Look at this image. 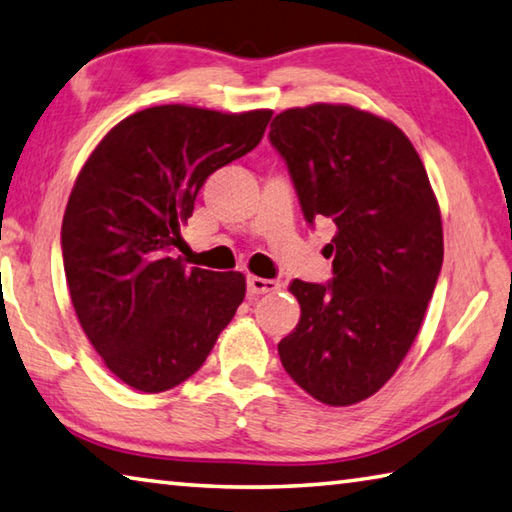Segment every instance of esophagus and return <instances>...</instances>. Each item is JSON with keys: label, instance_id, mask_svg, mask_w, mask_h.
<instances>
[{"label": "esophagus", "instance_id": "34e87169", "mask_svg": "<svg viewBox=\"0 0 512 512\" xmlns=\"http://www.w3.org/2000/svg\"><path fill=\"white\" fill-rule=\"evenodd\" d=\"M246 286H248V293H250V295H262V293L277 291V286H280V284L273 282V280H264V277L248 275Z\"/></svg>", "mask_w": 512, "mask_h": 512}]
</instances>
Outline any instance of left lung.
Segmentation results:
<instances>
[{
    "mask_svg": "<svg viewBox=\"0 0 512 512\" xmlns=\"http://www.w3.org/2000/svg\"><path fill=\"white\" fill-rule=\"evenodd\" d=\"M304 219L336 224L329 284L293 280L300 322L277 345L297 385L345 407L376 394L410 351L443 264L439 203L414 145L351 105L295 107L271 123Z\"/></svg>",
    "mask_w": 512,
    "mask_h": 512,
    "instance_id": "obj_1",
    "label": "left lung"
}]
</instances>
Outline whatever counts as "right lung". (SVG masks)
<instances>
[{
	"label": "right lung",
	"instance_id": "right-lung-1",
	"mask_svg": "<svg viewBox=\"0 0 512 512\" xmlns=\"http://www.w3.org/2000/svg\"><path fill=\"white\" fill-rule=\"evenodd\" d=\"M271 109L159 105L109 129L62 219V259L82 331L111 374L145 394L190 378L244 302L246 277L172 257L212 172L255 150Z\"/></svg>",
	"mask_w": 512,
	"mask_h": 512
}]
</instances>
